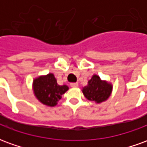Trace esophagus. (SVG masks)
Masks as SVG:
<instances>
[{
  "label": "esophagus",
  "instance_id": "1",
  "mask_svg": "<svg viewBox=\"0 0 147 147\" xmlns=\"http://www.w3.org/2000/svg\"><path fill=\"white\" fill-rule=\"evenodd\" d=\"M70 86H71V87H77L79 85H78V83H71Z\"/></svg>",
  "mask_w": 147,
  "mask_h": 147
}]
</instances>
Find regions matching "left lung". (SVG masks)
<instances>
[{
	"label": "left lung",
	"instance_id": "left-lung-1",
	"mask_svg": "<svg viewBox=\"0 0 147 147\" xmlns=\"http://www.w3.org/2000/svg\"><path fill=\"white\" fill-rule=\"evenodd\" d=\"M113 91V84L102 80L98 75H93L87 85L83 87L82 92L86 99L100 104L108 100Z\"/></svg>",
	"mask_w": 147,
	"mask_h": 147
}]
</instances>
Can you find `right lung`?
I'll list each match as a JSON object with an SVG mask.
<instances>
[{"label":"right lung","instance_id":"obj_1","mask_svg":"<svg viewBox=\"0 0 147 147\" xmlns=\"http://www.w3.org/2000/svg\"><path fill=\"white\" fill-rule=\"evenodd\" d=\"M34 94L39 102L49 107H54L68 90L67 85H59L53 73L39 76L33 80L32 84Z\"/></svg>","mask_w":147,"mask_h":147}]
</instances>
